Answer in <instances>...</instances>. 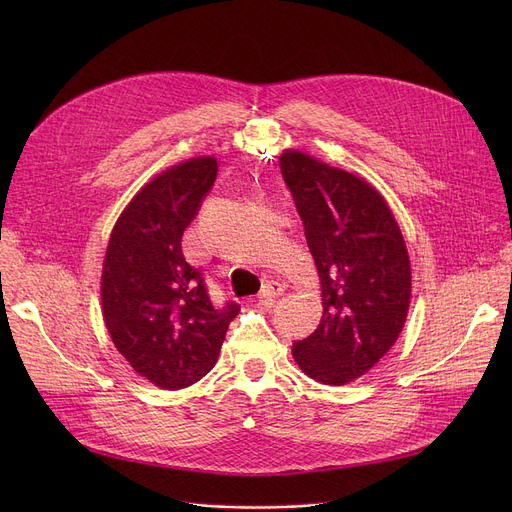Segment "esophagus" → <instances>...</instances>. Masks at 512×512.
I'll use <instances>...</instances> for the list:
<instances>
[{"label":"esophagus","mask_w":512,"mask_h":512,"mask_svg":"<svg viewBox=\"0 0 512 512\" xmlns=\"http://www.w3.org/2000/svg\"><path fill=\"white\" fill-rule=\"evenodd\" d=\"M285 291V285L279 283V281H267L263 285V289L259 291V304L261 306H267L269 302H273L275 298H279Z\"/></svg>","instance_id":"esophagus-1"}]
</instances>
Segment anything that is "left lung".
<instances>
[{
  "mask_svg": "<svg viewBox=\"0 0 512 512\" xmlns=\"http://www.w3.org/2000/svg\"><path fill=\"white\" fill-rule=\"evenodd\" d=\"M279 164L306 227L324 308L320 326L291 354L310 379L348 385L391 350L407 322L405 239L371 182L300 150H285Z\"/></svg>",
  "mask_w": 512,
  "mask_h": 512,
  "instance_id": "left-lung-1",
  "label": "left lung"
}]
</instances>
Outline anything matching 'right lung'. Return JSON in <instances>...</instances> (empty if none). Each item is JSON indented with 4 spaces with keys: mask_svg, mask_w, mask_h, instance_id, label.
Instances as JSON below:
<instances>
[{
    "mask_svg": "<svg viewBox=\"0 0 512 512\" xmlns=\"http://www.w3.org/2000/svg\"><path fill=\"white\" fill-rule=\"evenodd\" d=\"M212 156L180 162L148 184L119 214L101 275L107 332L129 367L160 389L200 381L221 352L239 306L216 310L202 273L182 253V235L216 180Z\"/></svg>",
    "mask_w": 512,
    "mask_h": 512,
    "instance_id": "right-lung-1",
    "label": "right lung"
}]
</instances>
